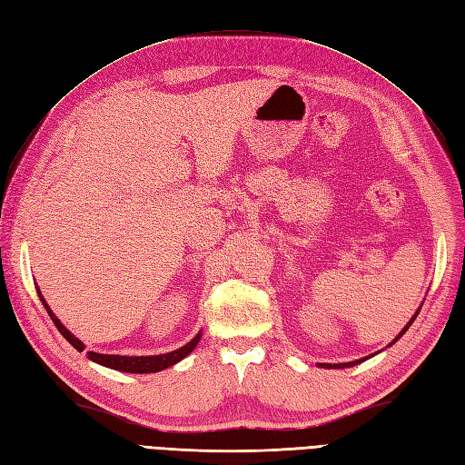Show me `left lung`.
Listing matches in <instances>:
<instances>
[{
    "instance_id": "obj_1",
    "label": "left lung",
    "mask_w": 465,
    "mask_h": 465,
    "mask_svg": "<svg viewBox=\"0 0 465 465\" xmlns=\"http://www.w3.org/2000/svg\"><path fill=\"white\" fill-rule=\"evenodd\" d=\"M421 306H423V303H421ZM421 306L418 308V312H415V313H413V317H411V319H410V322L406 323V327H404L402 331H400V332H398V336H396V339H394V341H392V342H391L389 346H392V344H394V342H396V341L400 339V336H402V334H404V332H406V331L410 329V325H411V323L415 322V317H418V313H420ZM371 356H375V354H371ZM371 356H367V358H361V360H354V361H348V363H319V367H325V370H344V367H354V365H358V363H361V361H365V360H370Z\"/></svg>"
}]
</instances>
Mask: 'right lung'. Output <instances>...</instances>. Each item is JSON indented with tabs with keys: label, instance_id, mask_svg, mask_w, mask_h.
<instances>
[{
	"label": "right lung",
	"instance_id": "right-lung-1",
	"mask_svg": "<svg viewBox=\"0 0 465 465\" xmlns=\"http://www.w3.org/2000/svg\"><path fill=\"white\" fill-rule=\"evenodd\" d=\"M36 292L40 296V302L44 303V308L47 312V315L52 317V322L55 323L57 331L65 336V341H69L78 351L84 350V342H80L76 336L63 325L59 319L55 317V313L52 312V308L47 306L45 298L42 296L40 288L36 286ZM202 339V331L192 339L188 344L173 350V351H167V354H157V356H119V354H98V351H88V358L95 363H100L104 367H109V370H115V371H123V373H155V371H163L167 370V367L179 363L181 360H184L192 350L196 348V344L200 342Z\"/></svg>",
	"mask_w": 465,
	"mask_h": 465
}]
</instances>
